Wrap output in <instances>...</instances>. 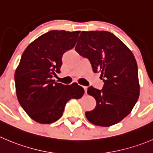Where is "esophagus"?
<instances>
[{"label":"esophagus","mask_w":153,"mask_h":153,"mask_svg":"<svg viewBox=\"0 0 153 153\" xmlns=\"http://www.w3.org/2000/svg\"><path fill=\"white\" fill-rule=\"evenodd\" d=\"M83 88L84 89V90H85V93H86V94H87V87H84H84H83Z\"/></svg>","instance_id":"obj_1"}]
</instances>
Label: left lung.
<instances>
[{"mask_svg":"<svg viewBox=\"0 0 153 153\" xmlns=\"http://www.w3.org/2000/svg\"><path fill=\"white\" fill-rule=\"evenodd\" d=\"M75 51L87 58L94 72H100L102 90L92 86L87 93L96 106L85 116L91 123L108 127L128 116L138 99L140 86L135 58L115 35L104 30L82 31Z\"/></svg>","mask_w":153,"mask_h":153,"instance_id":"1","label":"left lung"}]
</instances>
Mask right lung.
I'll return each instance as SVG.
<instances>
[{
  "instance_id": "add662e5",
  "label": "right lung",
  "mask_w": 153,
  "mask_h": 153,
  "mask_svg": "<svg viewBox=\"0 0 153 153\" xmlns=\"http://www.w3.org/2000/svg\"><path fill=\"white\" fill-rule=\"evenodd\" d=\"M80 32L48 31L31 42L22 54L15 73L16 95L21 106L36 122H55L70 99L84 95V88L77 83L64 85L52 80L60 72L63 54L75 46Z\"/></svg>"
}]
</instances>
